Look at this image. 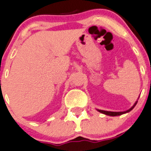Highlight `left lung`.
<instances>
[{"instance_id":"1","label":"left lung","mask_w":151,"mask_h":151,"mask_svg":"<svg viewBox=\"0 0 151 151\" xmlns=\"http://www.w3.org/2000/svg\"><path fill=\"white\" fill-rule=\"evenodd\" d=\"M139 97L138 98H137V101H135V103H134V105H133L132 106L131 108H130L129 109H128V110L125 111H118V112H116V111H104V110H100V109H96L98 111H99L100 113H102L105 114V115H108V116H120V115H122V114H124L126 113H128V112L131 111L134 108V106H136V104H137V101H138L139 99Z\"/></svg>"}]
</instances>
